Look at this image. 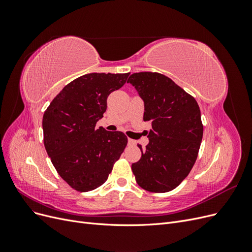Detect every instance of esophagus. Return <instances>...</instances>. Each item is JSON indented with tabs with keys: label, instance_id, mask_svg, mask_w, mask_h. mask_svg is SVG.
<instances>
[{
	"label": "esophagus",
	"instance_id": "34e87169",
	"mask_svg": "<svg viewBox=\"0 0 252 252\" xmlns=\"http://www.w3.org/2000/svg\"><path fill=\"white\" fill-rule=\"evenodd\" d=\"M135 141L132 140V139H128V145H130V146H133V145H135Z\"/></svg>",
	"mask_w": 252,
	"mask_h": 252
}]
</instances>
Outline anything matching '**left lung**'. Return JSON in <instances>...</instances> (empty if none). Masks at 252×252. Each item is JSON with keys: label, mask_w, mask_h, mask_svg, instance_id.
Wrapping results in <instances>:
<instances>
[{"label": "left lung", "mask_w": 252, "mask_h": 252, "mask_svg": "<svg viewBox=\"0 0 252 252\" xmlns=\"http://www.w3.org/2000/svg\"><path fill=\"white\" fill-rule=\"evenodd\" d=\"M127 83L144 101V121L151 122L149 143L131 165L135 181L151 192L178 187L196 161L203 138L201 110L195 98L158 72L132 73Z\"/></svg>", "instance_id": "1"}]
</instances>
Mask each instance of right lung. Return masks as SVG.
Instances as JSON below:
<instances>
[{"instance_id":"right-lung-1","label":"right lung","mask_w":252,"mask_h":252,"mask_svg":"<svg viewBox=\"0 0 252 252\" xmlns=\"http://www.w3.org/2000/svg\"><path fill=\"white\" fill-rule=\"evenodd\" d=\"M129 73H87L53 98L43 116L44 145L60 177L81 192L107 181L127 145L121 131L96 128L107 97L126 83Z\"/></svg>"}]
</instances>
